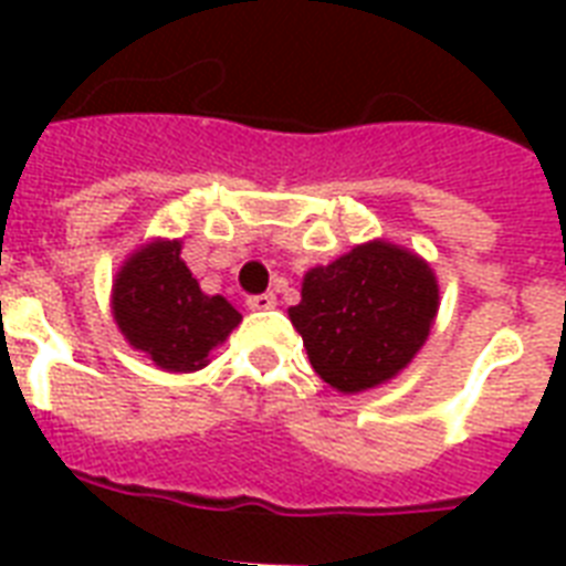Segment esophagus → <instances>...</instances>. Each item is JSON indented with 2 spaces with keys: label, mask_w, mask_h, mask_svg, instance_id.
Masks as SVG:
<instances>
[{
  "label": "esophagus",
  "mask_w": 566,
  "mask_h": 566,
  "mask_svg": "<svg viewBox=\"0 0 566 566\" xmlns=\"http://www.w3.org/2000/svg\"><path fill=\"white\" fill-rule=\"evenodd\" d=\"M247 308L249 311H270V308H275V296H273V293H258V296H249Z\"/></svg>",
  "instance_id": "34e87169"
}]
</instances>
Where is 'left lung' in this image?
Instances as JSON below:
<instances>
[{
    "instance_id": "1",
    "label": "left lung",
    "mask_w": 566,
    "mask_h": 566,
    "mask_svg": "<svg viewBox=\"0 0 566 566\" xmlns=\"http://www.w3.org/2000/svg\"><path fill=\"white\" fill-rule=\"evenodd\" d=\"M440 308L438 275L426 258L390 240H367L302 279L287 308L311 367L340 394H364L413 361Z\"/></svg>"
}]
</instances>
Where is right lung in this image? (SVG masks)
<instances>
[{
	"instance_id": "1",
	"label": "right lung",
	"mask_w": 566,
	"mask_h": 566,
	"mask_svg": "<svg viewBox=\"0 0 566 566\" xmlns=\"http://www.w3.org/2000/svg\"><path fill=\"white\" fill-rule=\"evenodd\" d=\"M111 314L126 344L164 373H196L240 326L226 296H208L181 261V240L153 238L123 261L111 284Z\"/></svg>"
}]
</instances>
